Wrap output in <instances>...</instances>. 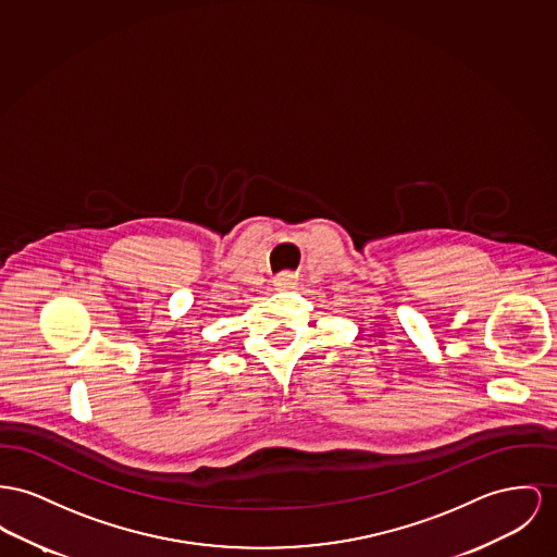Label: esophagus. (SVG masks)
I'll return each instance as SVG.
<instances>
[{"instance_id": "esophagus-1", "label": "esophagus", "mask_w": 557, "mask_h": 557, "mask_svg": "<svg viewBox=\"0 0 557 557\" xmlns=\"http://www.w3.org/2000/svg\"><path fill=\"white\" fill-rule=\"evenodd\" d=\"M274 287H276L278 292H292V289H296L297 281L294 276H281V278L274 281Z\"/></svg>"}]
</instances>
